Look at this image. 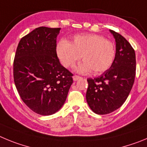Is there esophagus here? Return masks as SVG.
<instances>
[{"label": "esophagus", "mask_w": 147, "mask_h": 147, "mask_svg": "<svg viewBox=\"0 0 147 147\" xmlns=\"http://www.w3.org/2000/svg\"><path fill=\"white\" fill-rule=\"evenodd\" d=\"M72 78H73V80H74V81H77V80H78L80 78V77L78 76V75H74V76L72 77Z\"/></svg>", "instance_id": "esophagus-1"}]
</instances>
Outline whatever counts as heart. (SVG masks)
<instances>
[{"instance_id":"heart-1","label":"heart","mask_w":147,"mask_h":147,"mask_svg":"<svg viewBox=\"0 0 147 147\" xmlns=\"http://www.w3.org/2000/svg\"><path fill=\"white\" fill-rule=\"evenodd\" d=\"M56 53L61 64L69 67L82 57L83 61L75 67L80 73L92 71L99 75L111 67L116 56V48L112 42L95 34L75 35L69 42L61 39L56 46Z\"/></svg>"}]
</instances>
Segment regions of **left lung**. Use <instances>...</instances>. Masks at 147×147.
<instances>
[{"mask_svg": "<svg viewBox=\"0 0 147 147\" xmlns=\"http://www.w3.org/2000/svg\"><path fill=\"white\" fill-rule=\"evenodd\" d=\"M116 41V56L108 70L88 78L86 101L96 114H108L119 108L127 98L136 76V53L125 37L110 30Z\"/></svg>", "mask_w": 147, "mask_h": 147, "instance_id": "left-lung-1", "label": "left lung"}]
</instances>
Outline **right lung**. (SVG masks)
Returning a JSON list of instances; mask_svg holds the SVG:
<instances>
[{
  "mask_svg": "<svg viewBox=\"0 0 147 147\" xmlns=\"http://www.w3.org/2000/svg\"><path fill=\"white\" fill-rule=\"evenodd\" d=\"M60 30L34 29L20 39L14 60V80L21 99L43 116L59 111L73 83L72 74L61 64L56 53Z\"/></svg>",
  "mask_w": 147,
  "mask_h": 147,
  "instance_id": "obj_1",
  "label": "right lung"
}]
</instances>
